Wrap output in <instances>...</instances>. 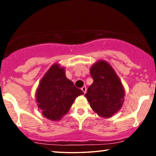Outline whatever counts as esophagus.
<instances>
[{"label":"esophagus","instance_id":"34e87169","mask_svg":"<svg viewBox=\"0 0 156 156\" xmlns=\"http://www.w3.org/2000/svg\"><path fill=\"white\" fill-rule=\"evenodd\" d=\"M82 89L83 92H84V94H85V93L87 92V88H86V87H85V86L82 87V89Z\"/></svg>","mask_w":156,"mask_h":156}]
</instances>
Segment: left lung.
I'll list each match as a JSON object with an SVG mask.
<instances>
[{"label": "left lung", "instance_id": "left-lung-1", "mask_svg": "<svg viewBox=\"0 0 156 156\" xmlns=\"http://www.w3.org/2000/svg\"><path fill=\"white\" fill-rule=\"evenodd\" d=\"M94 82L85 94L91 108L103 118H110L122 107L125 91L120 79L107 62L99 60L91 66Z\"/></svg>", "mask_w": 156, "mask_h": 156}]
</instances>
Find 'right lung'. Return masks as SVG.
<instances>
[{"label":"right lung","mask_w":156,"mask_h":156,"mask_svg":"<svg viewBox=\"0 0 156 156\" xmlns=\"http://www.w3.org/2000/svg\"><path fill=\"white\" fill-rule=\"evenodd\" d=\"M83 94L67 78L65 68L54 64L42 78L35 97L42 114L51 121H59L69 112L76 98Z\"/></svg>","instance_id":"right-lung-1"}]
</instances>
